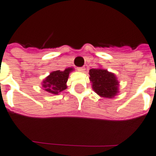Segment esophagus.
<instances>
[{"label":"esophagus","mask_w":156,"mask_h":156,"mask_svg":"<svg viewBox=\"0 0 156 156\" xmlns=\"http://www.w3.org/2000/svg\"><path fill=\"white\" fill-rule=\"evenodd\" d=\"M77 70H78V71H80V72H83L85 70V68L78 67V68H77Z\"/></svg>","instance_id":"obj_1"}]
</instances>
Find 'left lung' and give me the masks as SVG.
Here are the masks:
<instances>
[{
	"mask_svg": "<svg viewBox=\"0 0 156 156\" xmlns=\"http://www.w3.org/2000/svg\"><path fill=\"white\" fill-rule=\"evenodd\" d=\"M92 87L98 95L112 98L118 93V82L114 74L102 69H91L89 71Z\"/></svg>",
	"mask_w": 156,
	"mask_h": 156,
	"instance_id": "obj_1",
	"label": "left lung"
}]
</instances>
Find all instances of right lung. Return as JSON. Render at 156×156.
<instances>
[{"mask_svg": "<svg viewBox=\"0 0 156 156\" xmlns=\"http://www.w3.org/2000/svg\"><path fill=\"white\" fill-rule=\"evenodd\" d=\"M73 70L72 68H68L65 71L57 70L50 73V75L43 81L44 90L52 94H58L66 89V82L69 78V73Z\"/></svg>", "mask_w": 156, "mask_h": 156, "instance_id": "add662e5", "label": "right lung"}]
</instances>
